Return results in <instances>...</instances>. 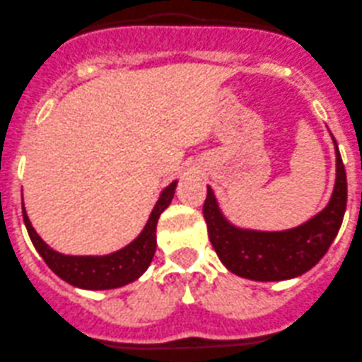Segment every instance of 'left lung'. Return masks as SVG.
Listing matches in <instances>:
<instances>
[{"mask_svg": "<svg viewBox=\"0 0 362 362\" xmlns=\"http://www.w3.org/2000/svg\"><path fill=\"white\" fill-rule=\"evenodd\" d=\"M336 146V185L323 211L295 229L264 233L238 229L220 213L208 187L202 213L213 249L226 268L250 281H286L311 270L329 250L346 209V172Z\"/></svg>", "mask_w": 362, "mask_h": 362, "instance_id": "obj_1", "label": "left lung"}]
</instances>
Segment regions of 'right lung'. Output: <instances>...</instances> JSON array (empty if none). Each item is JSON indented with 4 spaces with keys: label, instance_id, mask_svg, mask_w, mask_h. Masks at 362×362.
<instances>
[{
    "label": "right lung",
    "instance_id": "1",
    "mask_svg": "<svg viewBox=\"0 0 362 362\" xmlns=\"http://www.w3.org/2000/svg\"><path fill=\"white\" fill-rule=\"evenodd\" d=\"M175 185L177 181L168 185L161 192L146 227L140 233L139 238L132 242L124 249L108 256H64L57 250L49 249L42 242L35 229L30 223L28 215L23 208L24 226L28 229L30 240L37 252L42 256L47 267L54 272L60 279L83 290H113V288L126 286L129 282L136 281L153 261L156 252V223L163 209L170 204L174 199Z\"/></svg>",
    "mask_w": 362,
    "mask_h": 362
}]
</instances>
